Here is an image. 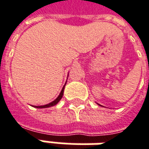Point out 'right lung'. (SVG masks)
Segmentation results:
<instances>
[{
  "label": "right lung",
  "instance_id": "add662e5",
  "mask_svg": "<svg viewBox=\"0 0 149 149\" xmlns=\"http://www.w3.org/2000/svg\"><path fill=\"white\" fill-rule=\"evenodd\" d=\"M65 86H66V83L63 86V89L61 91V92H60V94L58 95V96L54 100V101H52V102H50L49 104H47V105H38V106H33V107H35V108H39V109H43V108H49V107H51V106H54V105H57L58 103L60 100L62 99V97H63V91H64V88H65Z\"/></svg>",
  "mask_w": 149,
  "mask_h": 149
}]
</instances>
